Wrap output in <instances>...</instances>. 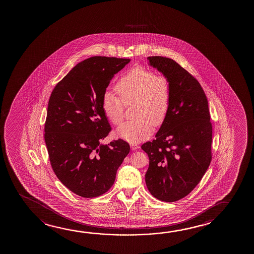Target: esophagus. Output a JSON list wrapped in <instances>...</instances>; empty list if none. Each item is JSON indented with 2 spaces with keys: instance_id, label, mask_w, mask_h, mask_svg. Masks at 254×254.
I'll list each match as a JSON object with an SVG mask.
<instances>
[{
  "instance_id": "34e87169",
  "label": "esophagus",
  "mask_w": 254,
  "mask_h": 254,
  "mask_svg": "<svg viewBox=\"0 0 254 254\" xmlns=\"http://www.w3.org/2000/svg\"><path fill=\"white\" fill-rule=\"evenodd\" d=\"M131 148H132V150H137L139 149V146L137 145V144H131Z\"/></svg>"
}]
</instances>
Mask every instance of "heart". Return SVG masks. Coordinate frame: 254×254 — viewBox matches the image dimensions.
I'll return each instance as SVG.
<instances>
[{
  "label": "heart",
  "mask_w": 254,
  "mask_h": 254,
  "mask_svg": "<svg viewBox=\"0 0 254 254\" xmlns=\"http://www.w3.org/2000/svg\"><path fill=\"white\" fill-rule=\"evenodd\" d=\"M119 97L106 93L102 100L105 116L114 125L123 122L126 107L133 108L137 120L122 124L117 134L128 142H139L148 138L153 127L164 124L169 115L172 101V85L165 75L157 74L144 66L129 70L115 87Z\"/></svg>",
  "instance_id": "obj_1"
}]
</instances>
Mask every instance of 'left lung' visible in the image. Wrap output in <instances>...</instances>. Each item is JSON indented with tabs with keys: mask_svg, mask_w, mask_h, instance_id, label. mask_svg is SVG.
Here are the masks:
<instances>
[{
	"mask_svg": "<svg viewBox=\"0 0 254 254\" xmlns=\"http://www.w3.org/2000/svg\"><path fill=\"white\" fill-rule=\"evenodd\" d=\"M147 60L170 80L172 101L156 139L141 146L149 157L146 187L160 200L177 201L196 188L212 160L208 101L198 80L175 61L163 56Z\"/></svg>",
	"mask_w": 254,
	"mask_h": 254,
	"instance_id": "1",
	"label": "left lung"
}]
</instances>
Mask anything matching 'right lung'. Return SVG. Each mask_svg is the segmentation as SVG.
Listing matches in <instances>:
<instances>
[{"label":"right lung","instance_id":"add662e5","mask_svg":"<svg viewBox=\"0 0 254 254\" xmlns=\"http://www.w3.org/2000/svg\"><path fill=\"white\" fill-rule=\"evenodd\" d=\"M129 62L106 56L84 60L56 84L49 98L44 139L50 164L61 182L80 197L107 192L130 151L122 139L101 144L112 130L102 110L103 96L112 78Z\"/></svg>","mask_w":254,"mask_h":254}]
</instances>
